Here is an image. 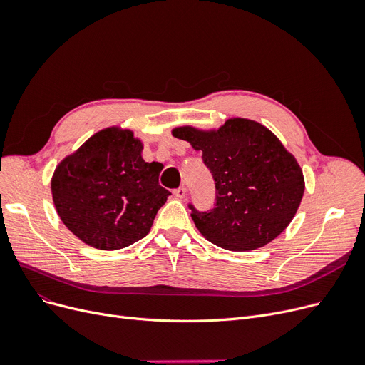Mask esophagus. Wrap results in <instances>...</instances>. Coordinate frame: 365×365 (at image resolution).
Instances as JSON below:
<instances>
[{"instance_id":"1","label":"esophagus","mask_w":365,"mask_h":365,"mask_svg":"<svg viewBox=\"0 0 365 365\" xmlns=\"http://www.w3.org/2000/svg\"><path fill=\"white\" fill-rule=\"evenodd\" d=\"M174 197L176 198H185L186 197V187L185 186H180V187H178V189H174Z\"/></svg>"}]
</instances>
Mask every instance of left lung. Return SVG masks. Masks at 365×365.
<instances>
[{"mask_svg":"<svg viewBox=\"0 0 365 365\" xmlns=\"http://www.w3.org/2000/svg\"><path fill=\"white\" fill-rule=\"evenodd\" d=\"M173 135L201 150L215 182V202H187L198 231L228 250L265 246L289 225L304 194L303 171L279 138L258 122L230 119L217 133L176 128Z\"/></svg>","mask_w":365,"mask_h":365,"instance_id":"1","label":"left lung"}]
</instances>
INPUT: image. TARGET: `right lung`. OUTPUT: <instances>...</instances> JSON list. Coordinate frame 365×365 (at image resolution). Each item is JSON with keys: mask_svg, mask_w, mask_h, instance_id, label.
<instances>
[{"mask_svg": "<svg viewBox=\"0 0 365 365\" xmlns=\"http://www.w3.org/2000/svg\"><path fill=\"white\" fill-rule=\"evenodd\" d=\"M141 149L131 131L107 128L56 168V212L86 245L115 250L141 240L171 195L158 182L163 164L146 163Z\"/></svg>", "mask_w": 365, "mask_h": 365, "instance_id": "obj_1", "label": "right lung"}]
</instances>
